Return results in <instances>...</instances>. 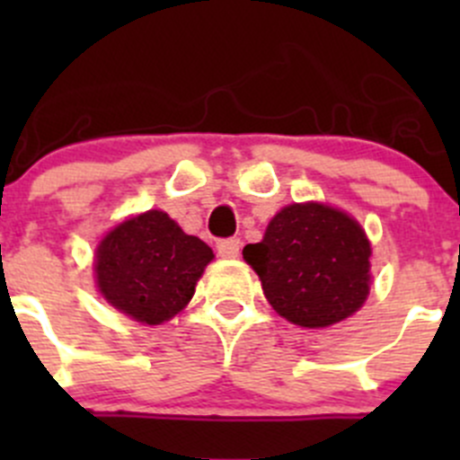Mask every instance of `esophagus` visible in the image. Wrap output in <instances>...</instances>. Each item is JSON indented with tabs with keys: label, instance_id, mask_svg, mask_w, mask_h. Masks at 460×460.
Instances as JSON below:
<instances>
[{
	"label": "esophagus",
	"instance_id": "obj_1",
	"mask_svg": "<svg viewBox=\"0 0 460 460\" xmlns=\"http://www.w3.org/2000/svg\"><path fill=\"white\" fill-rule=\"evenodd\" d=\"M240 247H243V243H240L238 238H225V240H217L216 252L217 256L222 258H238Z\"/></svg>",
	"mask_w": 460,
	"mask_h": 460
}]
</instances>
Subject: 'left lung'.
Masks as SVG:
<instances>
[{"instance_id":"8db88e82","label":"left lung","mask_w":460,"mask_h":460,"mask_svg":"<svg viewBox=\"0 0 460 460\" xmlns=\"http://www.w3.org/2000/svg\"><path fill=\"white\" fill-rule=\"evenodd\" d=\"M243 256L256 269L271 307L300 327L351 316L369 294V240L347 213L324 204L285 207L262 243Z\"/></svg>"}]
</instances>
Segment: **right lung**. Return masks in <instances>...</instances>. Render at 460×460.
I'll list each match as a JSON object with an SVG mask.
<instances>
[{"label":"right lung","instance_id":"1","mask_svg":"<svg viewBox=\"0 0 460 460\" xmlns=\"http://www.w3.org/2000/svg\"><path fill=\"white\" fill-rule=\"evenodd\" d=\"M213 252L164 211H146L115 226L97 249V287L119 312L160 324L191 300Z\"/></svg>","mask_w":460,"mask_h":460}]
</instances>
